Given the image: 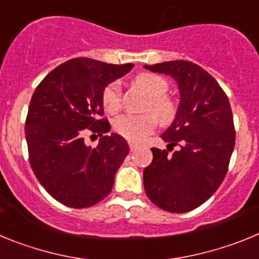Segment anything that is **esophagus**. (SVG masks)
<instances>
[{
  "instance_id": "obj_1",
  "label": "esophagus",
  "mask_w": 259,
  "mask_h": 259,
  "mask_svg": "<svg viewBox=\"0 0 259 259\" xmlns=\"http://www.w3.org/2000/svg\"><path fill=\"white\" fill-rule=\"evenodd\" d=\"M128 145H130V149H131V150H135V149H137V148H139V145H137V144H135V143H132V141H130V143H128Z\"/></svg>"
}]
</instances>
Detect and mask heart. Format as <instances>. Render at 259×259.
<instances>
[{
    "mask_svg": "<svg viewBox=\"0 0 259 259\" xmlns=\"http://www.w3.org/2000/svg\"><path fill=\"white\" fill-rule=\"evenodd\" d=\"M134 83L148 97L145 110L152 113V115H120L114 122V130L127 140L140 143L154 131V117L158 123L163 125L174 122L178 114V104L171 97L164 96L168 89V83L161 75L143 72L135 77ZM102 102L109 113H115L120 109L122 92L118 81H113L106 85L102 92Z\"/></svg>",
    "mask_w": 259,
    "mask_h": 259,
    "instance_id": "heart-1",
    "label": "heart"
}]
</instances>
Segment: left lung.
<instances>
[{"instance_id":"left-lung-1","label":"left lung","mask_w":259,"mask_h":259,"mask_svg":"<svg viewBox=\"0 0 259 259\" xmlns=\"http://www.w3.org/2000/svg\"><path fill=\"white\" fill-rule=\"evenodd\" d=\"M144 67L170 75L180 91L176 118L161 136L169 151L180 148L172 156L152 148L144 188L162 210L191 211L211 197L227 174L236 137L230 101L218 81L196 63L170 61Z\"/></svg>"}]
</instances>
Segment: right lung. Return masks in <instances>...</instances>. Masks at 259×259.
<instances>
[{"instance_id": "obj_1", "label": "right lung", "mask_w": 259, "mask_h": 259, "mask_svg": "<svg viewBox=\"0 0 259 259\" xmlns=\"http://www.w3.org/2000/svg\"><path fill=\"white\" fill-rule=\"evenodd\" d=\"M132 67L74 58L54 68L35 89L24 128L29 163L48 193L66 206H93L113 189L130 148L120 135L104 136L110 123L100 119L102 92ZM87 133L102 137L96 148L85 145Z\"/></svg>"}]
</instances>
